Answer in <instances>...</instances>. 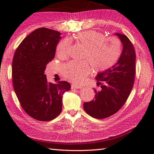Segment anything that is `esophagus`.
Masks as SVG:
<instances>
[{
    "label": "esophagus",
    "mask_w": 154,
    "mask_h": 154,
    "mask_svg": "<svg viewBox=\"0 0 154 154\" xmlns=\"http://www.w3.org/2000/svg\"><path fill=\"white\" fill-rule=\"evenodd\" d=\"M71 88L72 89H80V88H82V86L76 85V84H72Z\"/></svg>",
    "instance_id": "34e87169"
}]
</instances>
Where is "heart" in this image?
<instances>
[{
	"mask_svg": "<svg viewBox=\"0 0 154 154\" xmlns=\"http://www.w3.org/2000/svg\"><path fill=\"white\" fill-rule=\"evenodd\" d=\"M74 38L86 48L82 58L86 60L68 62L62 66V74L75 84H80L90 74V64L94 72H102L114 66L121 56L122 44L116 37H106L102 32L86 30L76 34ZM70 49V40L64 38L58 44L56 53L59 57L66 58Z\"/></svg>",
	"mask_w": 154,
	"mask_h": 154,
	"instance_id": "1",
	"label": "heart"
}]
</instances>
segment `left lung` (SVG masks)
<instances>
[{
  "mask_svg": "<svg viewBox=\"0 0 154 154\" xmlns=\"http://www.w3.org/2000/svg\"><path fill=\"white\" fill-rule=\"evenodd\" d=\"M123 44V51L118 61L109 70L97 74L95 97L89 102H84V109L94 118L103 119L116 113L129 97L134 86L136 74V51L133 44L124 34L116 33Z\"/></svg>",
  "mask_w": 154,
  "mask_h": 154,
  "instance_id": "8db88e82",
  "label": "left lung"
}]
</instances>
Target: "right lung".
<instances>
[{"instance_id":"1","label":"right lung","mask_w":154,"mask_h":154,"mask_svg":"<svg viewBox=\"0 0 154 154\" xmlns=\"http://www.w3.org/2000/svg\"><path fill=\"white\" fill-rule=\"evenodd\" d=\"M60 38L58 31L39 28L21 42L12 59L16 95L25 112L36 120L48 122L57 117L62 109L63 94L70 89L66 81L48 83L44 72L54 58Z\"/></svg>"}]
</instances>
